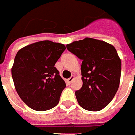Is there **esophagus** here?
<instances>
[{
    "instance_id": "34e87169",
    "label": "esophagus",
    "mask_w": 135,
    "mask_h": 135,
    "mask_svg": "<svg viewBox=\"0 0 135 135\" xmlns=\"http://www.w3.org/2000/svg\"><path fill=\"white\" fill-rule=\"evenodd\" d=\"M74 78H75V77H74L73 75H72V76H71L70 78H68V80H66V83H67L68 84H71V82H72V81H73V79H74Z\"/></svg>"
}]
</instances>
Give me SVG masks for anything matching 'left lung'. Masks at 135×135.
I'll return each mask as SVG.
<instances>
[{"mask_svg": "<svg viewBox=\"0 0 135 135\" xmlns=\"http://www.w3.org/2000/svg\"><path fill=\"white\" fill-rule=\"evenodd\" d=\"M66 47L82 60L83 85L75 91L78 104L85 110L99 111L111 102L119 86L121 62L115 47L91 38L73 42Z\"/></svg>", "mask_w": 135, "mask_h": 135, "instance_id": "8db88e82", "label": "left lung"}]
</instances>
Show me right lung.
Masks as SVG:
<instances>
[{
    "label": "right lung",
    "instance_id": "add662e5",
    "mask_svg": "<svg viewBox=\"0 0 135 135\" xmlns=\"http://www.w3.org/2000/svg\"><path fill=\"white\" fill-rule=\"evenodd\" d=\"M65 49L62 44L42 41L18 51L11 75L17 94L30 108L45 111L59 103L66 84L54 65Z\"/></svg>",
    "mask_w": 135,
    "mask_h": 135
}]
</instances>
